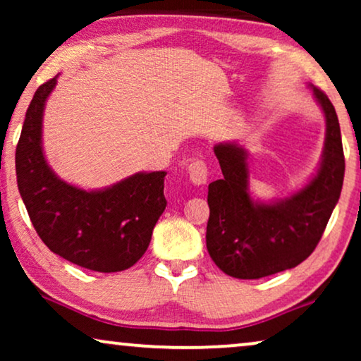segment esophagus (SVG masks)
I'll use <instances>...</instances> for the list:
<instances>
[{"mask_svg": "<svg viewBox=\"0 0 361 361\" xmlns=\"http://www.w3.org/2000/svg\"><path fill=\"white\" fill-rule=\"evenodd\" d=\"M187 174H189V179L192 184L195 185H204L207 184V179H209V169H207L205 162L202 159H194L187 167Z\"/></svg>", "mask_w": 361, "mask_h": 361, "instance_id": "esophagus-1", "label": "esophagus"}]
</instances>
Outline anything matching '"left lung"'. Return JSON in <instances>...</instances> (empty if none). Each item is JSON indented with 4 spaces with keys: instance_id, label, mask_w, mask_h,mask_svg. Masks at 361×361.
Here are the masks:
<instances>
[{
    "instance_id": "1",
    "label": "left lung",
    "mask_w": 361,
    "mask_h": 361,
    "mask_svg": "<svg viewBox=\"0 0 361 361\" xmlns=\"http://www.w3.org/2000/svg\"><path fill=\"white\" fill-rule=\"evenodd\" d=\"M310 88L325 116L324 151L315 176L290 197L255 200L245 147L235 141L214 146L224 177L209 184L207 250L231 278L259 279L307 259L340 199L345 157L338 118L327 95Z\"/></svg>"
}]
</instances>
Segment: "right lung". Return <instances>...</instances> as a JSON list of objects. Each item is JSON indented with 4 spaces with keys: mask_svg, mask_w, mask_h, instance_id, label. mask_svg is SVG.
Returning <instances> with one entry per match:
<instances>
[{
    "mask_svg": "<svg viewBox=\"0 0 361 361\" xmlns=\"http://www.w3.org/2000/svg\"><path fill=\"white\" fill-rule=\"evenodd\" d=\"M57 77L42 83L26 111L16 146L18 189L37 235L52 253L98 273L131 268L149 246L164 212L167 172H136L105 189L62 180L42 149V116Z\"/></svg>",
    "mask_w": 361,
    "mask_h": 361,
    "instance_id": "add662e5",
    "label": "right lung"
}]
</instances>
